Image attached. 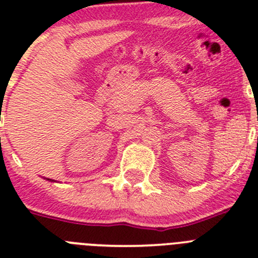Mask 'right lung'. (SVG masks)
<instances>
[{
	"instance_id": "right-lung-1",
	"label": "right lung",
	"mask_w": 258,
	"mask_h": 258,
	"mask_svg": "<svg viewBox=\"0 0 258 258\" xmlns=\"http://www.w3.org/2000/svg\"><path fill=\"white\" fill-rule=\"evenodd\" d=\"M46 180H49V181H55V180H51V179H46Z\"/></svg>"
}]
</instances>
